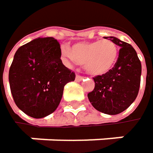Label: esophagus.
Returning a JSON list of instances; mask_svg holds the SVG:
<instances>
[{"label": "esophagus", "instance_id": "1", "mask_svg": "<svg viewBox=\"0 0 153 153\" xmlns=\"http://www.w3.org/2000/svg\"><path fill=\"white\" fill-rule=\"evenodd\" d=\"M83 78H84V77H83L82 76H80V75H76V82H80V81H82V80H83Z\"/></svg>", "mask_w": 153, "mask_h": 153}]
</instances>
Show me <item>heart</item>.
Instances as JSON below:
<instances>
[{
    "label": "heart",
    "mask_w": 153,
    "mask_h": 153,
    "mask_svg": "<svg viewBox=\"0 0 153 153\" xmlns=\"http://www.w3.org/2000/svg\"><path fill=\"white\" fill-rule=\"evenodd\" d=\"M63 56L83 64L92 76H102L112 69L118 57V48L110 39L78 42L70 48H62Z\"/></svg>",
    "instance_id": "obj_1"
}]
</instances>
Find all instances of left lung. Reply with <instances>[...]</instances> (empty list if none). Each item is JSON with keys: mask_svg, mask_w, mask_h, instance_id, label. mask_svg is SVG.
I'll return each mask as SVG.
<instances>
[{"mask_svg": "<svg viewBox=\"0 0 153 153\" xmlns=\"http://www.w3.org/2000/svg\"><path fill=\"white\" fill-rule=\"evenodd\" d=\"M120 47L114 66L105 75L93 77L95 87L88 99L98 111L106 114H118L136 100L141 81L142 66L131 45L115 37H104Z\"/></svg>", "mask_w": 153, "mask_h": 153, "instance_id": "obj_1", "label": "left lung"}]
</instances>
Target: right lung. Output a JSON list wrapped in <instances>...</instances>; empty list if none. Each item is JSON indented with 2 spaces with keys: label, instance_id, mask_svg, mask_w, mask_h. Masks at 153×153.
Returning a JSON list of instances; mask_svg holds the SVG:
<instances>
[{
  "label": "right lung",
  "instance_id": "right-lung-1",
  "mask_svg": "<svg viewBox=\"0 0 153 153\" xmlns=\"http://www.w3.org/2000/svg\"><path fill=\"white\" fill-rule=\"evenodd\" d=\"M59 42L39 38L20 47L9 72L10 91L16 105L33 118H43L59 105L65 85L75 80V72L61 60Z\"/></svg>",
  "mask_w": 153,
  "mask_h": 153
}]
</instances>
